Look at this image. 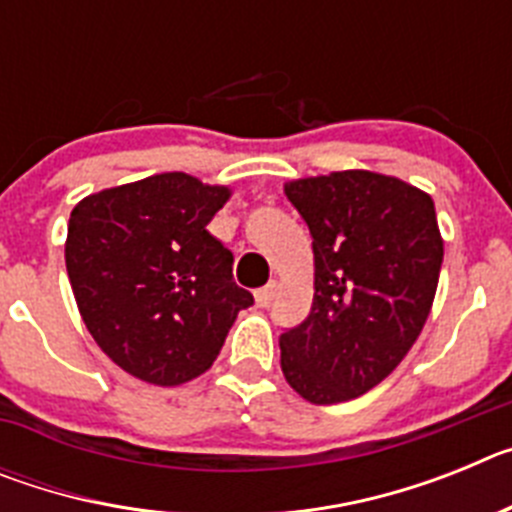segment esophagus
<instances>
[{
    "instance_id": "esophagus-1",
    "label": "esophagus",
    "mask_w": 512,
    "mask_h": 512,
    "mask_svg": "<svg viewBox=\"0 0 512 512\" xmlns=\"http://www.w3.org/2000/svg\"><path fill=\"white\" fill-rule=\"evenodd\" d=\"M277 295V282H269L266 287L256 289V305L259 307H269L271 300Z\"/></svg>"
}]
</instances>
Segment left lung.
<instances>
[{
  "instance_id": "left-lung-1",
  "label": "left lung",
  "mask_w": 512,
  "mask_h": 512,
  "mask_svg": "<svg viewBox=\"0 0 512 512\" xmlns=\"http://www.w3.org/2000/svg\"><path fill=\"white\" fill-rule=\"evenodd\" d=\"M312 235L310 315L279 336L289 387L315 405L364 395L395 372L420 336L443 261L425 192L374 171L284 184Z\"/></svg>"
}]
</instances>
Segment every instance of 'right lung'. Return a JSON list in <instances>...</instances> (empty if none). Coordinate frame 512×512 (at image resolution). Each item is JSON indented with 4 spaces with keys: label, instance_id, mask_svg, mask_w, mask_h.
I'll return each mask as SVG.
<instances>
[{
    "label": "right lung",
    "instance_id": "1",
    "mask_svg": "<svg viewBox=\"0 0 512 512\" xmlns=\"http://www.w3.org/2000/svg\"><path fill=\"white\" fill-rule=\"evenodd\" d=\"M171 171L89 194L74 207L66 271L84 325L120 369L158 387L200 377L253 295L207 230L228 202Z\"/></svg>",
    "mask_w": 512,
    "mask_h": 512
}]
</instances>
